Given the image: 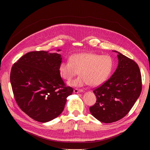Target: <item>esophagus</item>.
<instances>
[{
	"label": "esophagus",
	"mask_w": 150,
	"mask_h": 150,
	"mask_svg": "<svg viewBox=\"0 0 150 150\" xmlns=\"http://www.w3.org/2000/svg\"><path fill=\"white\" fill-rule=\"evenodd\" d=\"M83 92V89H74V93H82Z\"/></svg>",
	"instance_id": "esophagus-1"
}]
</instances>
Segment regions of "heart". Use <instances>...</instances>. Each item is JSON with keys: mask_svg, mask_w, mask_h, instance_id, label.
<instances>
[{"mask_svg": "<svg viewBox=\"0 0 150 150\" xmlns=\"http://www.w3.org/2000/svg\"><path fill=\"white\" fill-rule=\"evenodd\" d=\"M70 61H62L59 71L63 79L69 81L78 75V78L67 84L73 87H81L90 84L97 86L103 84L111 74L115 66L113 59L109 55H99L92 52L74 54Z\"/></svg>", "mask_w": 150, "mask_h": 150, "instance_id": "obj_1", "label": "heart"}]
</instances>
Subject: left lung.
<instances>
[{
    "label": "left lung",
    "mask_w": 150,
    "mask_h": 150,
    "mask_svg": "<svg viewBox=\"0 0 150 150\" xmlns=\"http://www.w3.org/2000/svg\"><path fill=\"white\" fill-rule=\"evenodd\" d=\"M118 66L111 78L93 92L97 100L89 111L95 118L111 123L125 117L142 91V76L134 61L117 52Z\"/></svg>",
    "instance_id": "left-lung-1"
}]
</instances>
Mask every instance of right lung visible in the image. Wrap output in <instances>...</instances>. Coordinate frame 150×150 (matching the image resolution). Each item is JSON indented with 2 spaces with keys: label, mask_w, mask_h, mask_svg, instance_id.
Instances as JSON below:
<instances>
[{
  "label": "right lung",
  "mask_w": 150,
  "mask_h": 150,
  "mask_svg": "<svg viewBox=\"0 0 150 150\" xmlns=\"http://www.w3.org/2000/svg\"><path fill=\"white\" fill-rule=\"evenodd\" d=\"M61 62L60 54L34 51L22 56L12 67L10 80L16 101L35 121L47 122L59 116L73 92L61 77Z\"/></svg>",
  "instance_id": "add662e5"
}]
</instances>
